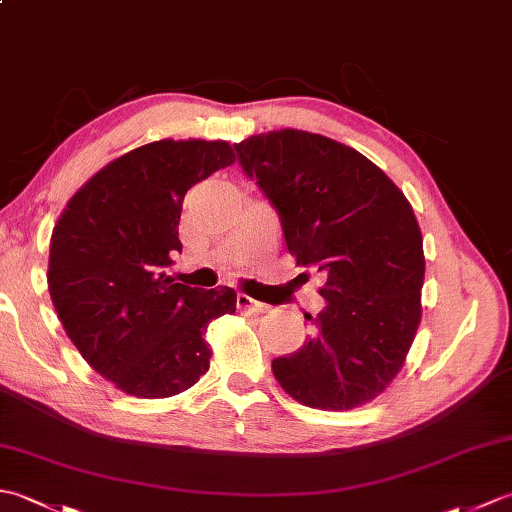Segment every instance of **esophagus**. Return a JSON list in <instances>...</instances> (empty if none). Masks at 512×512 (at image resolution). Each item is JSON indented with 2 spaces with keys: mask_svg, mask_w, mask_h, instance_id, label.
Returning a JSON list of instances; mask_svg holds the SVG:
<instances>
[{
  "mask_svg": "<svg viewBox=\"0 0 512 512\" xmlns=\"http://www.w3.org/2000/svg\"><path fill=\"white\" fill-rule=\"evenodd\" d=\"M237 306L244 308V310H250V312H264L268 306L262 301H255L250 299L248 295H237Z\"/></svg>",
  "mask_w": 512,
  "mask_h": 512,
  "instance_id": "esophagus-1",
  "label": "esophagus"
}]
</instances>
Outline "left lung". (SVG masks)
Masks as SVG:
<instances>
[{"mask_svg": "<svg viewBox=\"0 0 512 512\" xmlns=\"http://www.w3.org/2000/svg\"><path fill=\"white\" fill-rule=\"evenodd\" d=\"M235 151L297 264L325 277L328 306L306 314L314 332L275 358V378L314 409L365 405L400 372L420 323L424 255L411 204L372 160L321 134L279 129Z\"/></svg>", "mask_w": 512, "mask_h": 512, "instance_id": "obj_1", "label": "left lung"}]
</instances>
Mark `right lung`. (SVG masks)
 Instances as JSON below:
<instances>
[{"mask_svg":"<svg viewBox=\"0 0 512 512\" xmlns=\"http://www.w3.org/2000/svg\"><path fill=\"white\" fill-rule=\"evenodd\" d=\"M224 140H156L116 158L72 195L50 239L48 290L76 350L138 398H167L209 372V323L237 292L176 284L182 200L233 165Z\"/></svg>","mask_w":512,"mask_h":512,"instance_id":"obj_1","label":"right lung"}]
</instances>
